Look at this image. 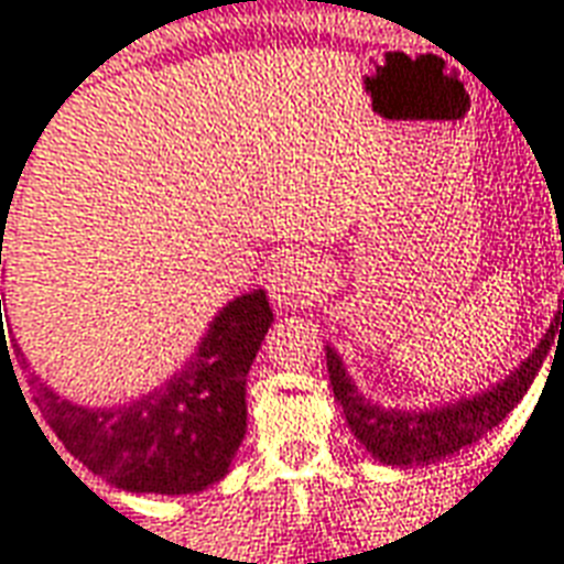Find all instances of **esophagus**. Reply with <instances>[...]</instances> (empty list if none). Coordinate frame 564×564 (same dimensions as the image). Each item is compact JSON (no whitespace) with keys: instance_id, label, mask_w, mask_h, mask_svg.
<instances>
[{"instance_id":"obj_1","label":"esophagus","mask_w":564,"mask_h":564,"mask_svg":"<svg viewBox=\"0 0 564 564\" xmlns=\"http://www.w3.org/2000/svg\"><path fill=\"white\" fill-rule=\"evenodd\" d=\"M270 300L276 303L279 312L297 310L303 297L310 294L315 282H318V264L312 261L310 254L300 252V249H291V252L282 254L273 270H270Z\"/></svg>"}]
</instances>
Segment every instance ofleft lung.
<instances>
[{
    "instance_id": "obj_1",
    "label": "left lung",
    "mask_w": 564,
    "mask_h": 564,
    "mask_svg": "<svg viewBox=\"0 0 564 564\" xmlns=\"http://www.w3.org/2000/svg\"><path fill=\"white\" fill-rule=\"evenodd\" d=\"M562 333L564 300L550 330L544 333L541 345L523 367L487 393L451 402L433 412H393V409H378L367 402L364 393H357L351 378L345 376L343 360L336 357L333 348H327V372H330L333 393L343 405L345 421L351 426V433L360 438V445H367L369 454L388 466H430L435 459H445L463 447L475 445L480 435L490 433L492 426H499L513 412V405L523 400L525 390L532 388L538 369L550 351V339H556Z\"/></svg>"
}]
</instances>
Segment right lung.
I'll return each mask as SVG.
<instances>
[{
  "instance_id": "obj_1",
  "label": "right lung",
  "mask_w": 564,
  "mask_h": 564,
  "mask_svg": "<svg viewBox=\"0 0 564 564\" xmlns=\"http://www.w3.org/2000/svg\"><path fill=\"white\" fill-rule=\"evenodd\" d=\"M270 324L264 291L242 294L209 324L167 388L119 409H84L39 384L35 405L65 451L113 487L164 496L204 490L225 478L246 435V376ZM0 345L6 351L2 318Z\"/></svg>"
}]
</instances>
